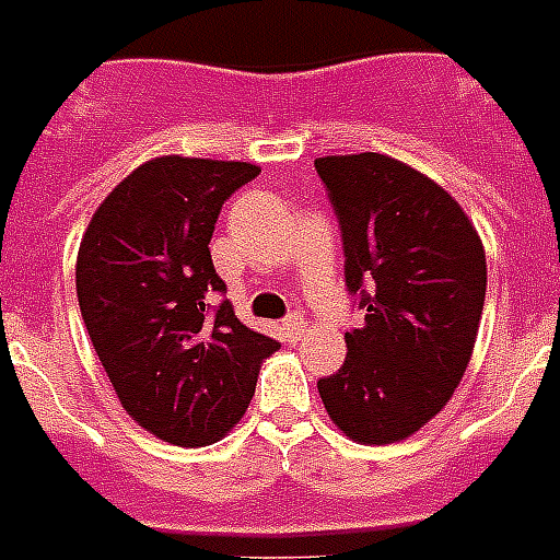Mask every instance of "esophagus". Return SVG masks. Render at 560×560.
<instances>
[{
  "label": "esophagus",
  "mask_w": 560,
  "mask_h": 560,
  "mask_svg": "<svg viewBox=\"0 0 560 560\" xmlns=\"http://www.w3.org/2000/svg\"><path fill=\"white\" fill-rule=\"evenodd\" d=\"M280 329H283V335H285V338H289V341H301L303 332H306V317H303V315H289L283 320V326H280Z\"/></svg>",
  "instance_id": "obj_1"
}]
</instances>
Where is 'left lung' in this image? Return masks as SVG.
<instances>
[{"label": "left lung", "mask_w": 560, "mask_h": 560, "mask_svg": "<svg viewBox=\"0 0 560 560\" xmlns=\"http://www.w3.org/2000/svg\"><path fill=\"white\" fill-rule=\"evenodd\" d=\"M315 170L341 222L347 289L361 329L317 382L326 413L361 445H390L431 422L463 382L482 301L486 248L454 196L382 153L324 155Z\"/></svg>", "instance_id": "left-lung-1"}]
</instances>
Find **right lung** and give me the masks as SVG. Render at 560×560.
<instances>
[{"label":"right lung","mask_w":560,"mask_h":560,"mask_svg":"<svg viewBox=\"0 0 560 560\" xmlns=\"http://www.w3.org/2000/svg\"><path fill=\"white\" fill-rule=\"evenodd\" d=\"M259 176L248 161L161 155L136 167L101 205L78 252V303L120 407L182 448L219 442L280 343L254 332L210 259L219 210Z\"/></svg>","instance_id":"obj_1"}]
</instances>
